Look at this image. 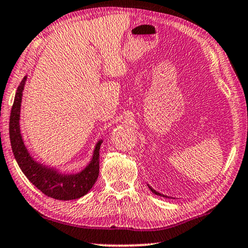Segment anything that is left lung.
Wrapping results in <instances>:
<instances>
[{
  "instance_id": "left-lung-1",
  "label": "left lung",
  "mask_w": 248,
  "mask_h": 248,
  "mask_svg": "<svg viewBox=\"0 0 248 248\" xmlns=\"http://www.w3.org/2000/svg\"><path fill=\"white\" fill-rule=\"evenodd\" d=\"M148 187H149V189H150L151 191H153V193H154L155 195H158V196H164V195H161L160 193H158V191H156V190H155V189H154V188H151V187L149 186V185H148ZM165 197H166V196H165Z\"/></svg>"
}]
</instances>
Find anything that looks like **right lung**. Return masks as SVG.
Masks as SVG:
<instances>
[{"mask_svg":"<svg viewBox=\"0 0 248 248\" xmlns=\"http://www.w3.org/2000/svg\"><path fill=\"white\" fill-rule=\"evenodd\" d=\"M27 77L17 87L10 117L11 147L18 167L27 178L44 195L59 201H72L87 195L99 176V154L102 140L94 147L90 162L83 170L77 173H63L53 167L36 161L25 147L20 130V112L22 95Z\"/></svg>","mask_w":248,"mask_h":248,"instance_id":"obj_1","label":"right lung"}]
</instances>
